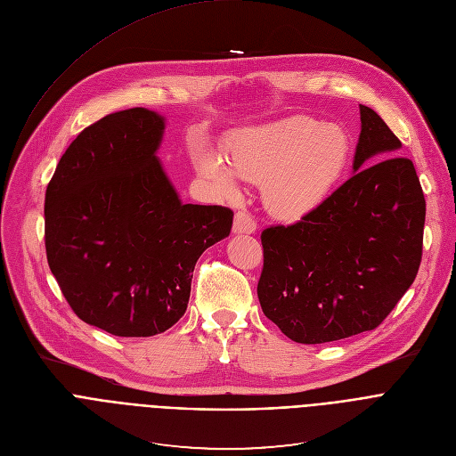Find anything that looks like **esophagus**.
<instances>
[{
    "mask_svg": "<svg viewBox=\"0 0 456 456\" xmlns=\"http://www.w3.org/2000/svg\"><path fill=\"white\" fill-rule=\"evenodd\" d=\"M256 231V222L248 215L246 210H238L234 215V224H232V232L234 234H253Z\"/></svg>",
    "mask_w": 456,
    "mask_h": 456,
    "instance_id": "esophagus-1",
    "label": "esophagus"
}]
</instances>
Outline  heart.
Listing matches in <instances>:
<instances>
[{
	"instance_id": "obj_1",
	"label": "heart",
	"mask_w": 456,
	"mask_h": 456,
	"mask_svg": "<svg viewBox=\"0 0 456 456\" xmlns=\"http://www.w3.org/2000/svg\"><path fill=\"white\" fill-rule=\"evenodd\" d=\"M350 154V139L341 126L297 115L236 135L225 148V159L203 151L196 170L225 198L240 192L238 177L260 183L269 215L298 222L338 187Z\"/></svg>"
}]
</instances>
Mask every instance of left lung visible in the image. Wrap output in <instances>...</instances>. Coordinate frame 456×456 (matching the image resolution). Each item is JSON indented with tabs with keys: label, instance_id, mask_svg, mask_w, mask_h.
<instances>
[{
	"label": "left lung",
	"instance_id": "left-lung-1",
	"mask_svg": "<svg viewBox=\"0 0 456 456\" xmlns=\"http://www.w3.org/2000/svg\"><path fill=\"white\" fill-rule=\"evenodd\" d=\"M354 175L310 216L262 232L264 315L302 345L374 330L421 262L426 198L400 139L359 104Z\"/></svg>",
	"mask_w": 456,
	"mask_h": 456
}]
</instances>
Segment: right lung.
<instances>
[{
	"label": "right lung",
	"instance_id": "obj_1",
	"mask_svg": "<svg viewBox=\"0 0 456 456\" xmlns=\"http://www.w3.org/2000/svg\"><path fill=\"white\" fill-rule=\"evenodd\" d=\"M165 117L110 113L60 159L45 192V251L73 312L118 338L183 317L201 253L229 236L232 210L179 200L158 150Z\"/></svg>",
	"mask_w": 456,
	"mask_h": 456
}]
</instances>
